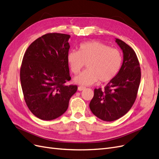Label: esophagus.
I'll return each mask as SVG.
<instances>
[{
    "label": "esophagus",
    "mask_w": 159,
    "mask_h": 159,
    "mask_svg": "<svg viewBox=\"0 0 159 159\" xmlns=\"http://www.w3.org/2000/svg\"><path fill=\"white\" fill-rule=\"evenodd\" d=\"M85 89H86V87H85V86H79L78 87V90L81 91V90H84Z\"/></svg>",
    "instance_id": "34e87169"
}]
</instances>
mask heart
Instances as JSON below:
<instances>
[{
  "label": "heart",
  "mask_w": 159,
  "mask_h": 159,
  "mask_svg": "<svg viewBox=\"0 0 159 159\" xmlns=\"http://www.w3.org/2000/svg\"><path fill=\"white\" fill-rule=\"evenodd\" d=\"M70 69L76 75L86 63L87 69L75 79V83L89 85L98 80L105 83L114 79L121 67L123 56L119 49L98 42L81 43L77 51L72 50L67 55Z\"/></svg>",
  "instance_id": "obj_1"
}]
</instances>
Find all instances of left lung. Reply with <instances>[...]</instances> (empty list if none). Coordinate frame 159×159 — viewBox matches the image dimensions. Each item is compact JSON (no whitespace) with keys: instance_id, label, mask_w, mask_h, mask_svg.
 Masks as SVG:
<instances>
[{"instance_id":"1","label":"left lung","mask_w":159,"mask_h":159,"mask_svg":"<svg viewBox=\"0 0 159 159\" xmlns=\"http://www.w3.org/2000/svg\"><path fill=\"white\" fill-rule=\"evenodd\" d=\"M116 42L124 53L121 67L104 89H95L90 102L92 112L100 120L112 121L127 114L136 100L141 81V68L134 50L119 39Z\"/></svg>"}]
</instances>
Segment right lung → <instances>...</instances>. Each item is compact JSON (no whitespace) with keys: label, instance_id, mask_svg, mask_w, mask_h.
I'll list each match as a JSON object with an SVG mask.
<instances>
[{"label":"right lung","instance_id":"right-lung-1","mask_svg":"<svg viewBox=\"0 0 159 159\" xmlns=\"http://www.w3.org/2000/svg\"><path fill=\"white\" fill-rule=\"evenodd\" d=\"M70 35L48 33L35 39L25 51L20 67L24 100L32 113L43 120L63 114L76 85H66L71 78L67 62Z\"/></svg>","mask_w":159,"mask_h":159}]
</instances>
